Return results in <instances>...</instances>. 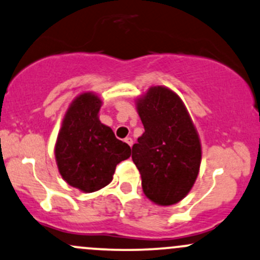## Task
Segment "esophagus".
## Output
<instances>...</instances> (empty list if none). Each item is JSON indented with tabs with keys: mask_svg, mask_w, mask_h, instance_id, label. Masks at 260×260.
<instances>
[{
	"mask_svg": "<svg viewBox=\"0 0 260 260\" xmlns=\"http://www.w3.org/2000/svg\"><path fill=\"white\" fill-rule=\"evenodd\" d=\"M124 142H126L129 147H132L133 145V139L131 138V137H126V138H124Z\"/></svg>",
	"mask_w": 260,
	"mask_h": 260,
	"instance_id": "34e87169",
	"label": "esophagus"
}]
</instances>
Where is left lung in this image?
<instances>
[{"mask_svg": "<svg viewBox=\"0 0 260 260\" xmlns=\"http://www.w3.org/2000/svg\"><path fill=\"white\" fill-rule=\"evenodd\" d=\"M145 132L132 147L144 194L157 205L178 203L199 174L202 145L183 101L166 86H151L137 99Z\"/></svg>", "mask_w": 260, "mask_h": 260, "instance_id": "1", "label": "left lung"}]
</instances>
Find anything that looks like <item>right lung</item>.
I'll return each instance as SVG.
<instances>
[{
  "label": "right lung",
  "mask_w": 260,
  "mask_h": 260,
  "mask_svg": "<svg viewBox=\"0 0 260 260\" xmlns=\"http://www.w3.org/2000/svg\"><path fill=\"white\" fill-rule=\"evenodd\" d=\"M101 104L94 92L78 95L66 112L55 145L62 178L84 193L107 186L117 164L131 156L129 145L100 122Z\"/></svg>",
  "instance_id": "1"
}]
</instances>
